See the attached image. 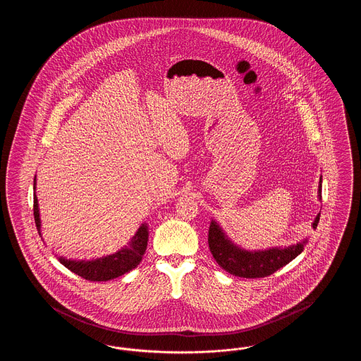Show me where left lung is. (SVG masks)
<instances>
[{
	"instance_id": "obj_1",
	"label": "left lung",
	"mask_w": 361,
	"mask_h": 361,
	"mask_svg": "<svg viewBox=\"0 0 361 361\" xmlns=\"http://www.w3.org/2000/svg\"><path fill=\"white\" fill-rule=\"evenodd\" d=\"M318 199L322 200V176L318 185ZM321 214H318L312 222V228H317ZM309 238L296 242L290 246H275L261 250H247L226 234L222 226L215 219L211 221L208 230V246L215 261L226 272L238 277L257 279L272 275L277 269L283 268L292 259L298 257Z\"/></svg>"
}]
</instances>
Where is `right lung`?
Returning a JSON list of instances; mask_svg holds the SVG:
<instances>
[{"mask_svg":"<svg viewBox=\"0 0 361 361\" xmlns=\"http://www.w3.org/2000/svg\"><path fill=\"white\" fill-rule=\"evenodd\" d=\"M34 216L39 235L42 237V221L39 203L36 197V176L34 178ZM149 240V226L142 224L127 246L121 247L112 255L92 259H73L55 255L62 265H65L75 275L81 276L90 281H106L130 272L137 268V264L146 252Z\"/></svg>","mask_w":361,"mask_h":361,"instance_id":"add662e5","label":"right lung"}]
</instances>
